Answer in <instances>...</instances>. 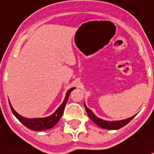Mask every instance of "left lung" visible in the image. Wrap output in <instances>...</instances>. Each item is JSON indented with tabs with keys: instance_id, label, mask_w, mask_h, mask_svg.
<instances>
[{
	"instance_id": "left-lung-1",
	"label": "left lung",
	"mask_w": 154,
	"mask_h": 154,
	"mask_svg": "<svg viewBox=\"0 0 154 154\" xmlns=\"http://www.w3.org/2000/svg\"><path fill=\"white\" fill-rule=\"evenodd\" d=\"M85 110H86L87 114H88V117L90 118L97 125H98L101 128L105 129H121L122 127L125 126V125L129 123L131 120L133 119V118L135 117V116H132V117L129 118V119H122V120H119V121H106V120L101 119L100 118L97 117L94 114L93 112H92L91 109H89L88 107L86 106L85 102Z\"/></svg>"
}]
</instances>
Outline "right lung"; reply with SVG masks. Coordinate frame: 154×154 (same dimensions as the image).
Returning a JSON list of instances; mask_svg holds the SVG:
<instances>
[{
  "mask_svg": "<svg viewBox=\"0 0 154 154\" xmlns=\"http://www.w3.org/2000/svg\"><path fill=\"white\" fill-rule=\"evenodd\" d=\"M74 89H75V88H72L66 91V96H65V98H64L62 104L60 105V107L57 110L55 111L54 113H53L51 116H47V117L33 118V119L23 117V116H21V115L18 114V112L13 109L12 105H11L10 101H9V105H10L11 109L12 111V113L14 114V116L27 128L35 131H42L45 130V129H49L53 128L58 122L60 119L62 117L63 114L64 108H65V105L67 102L69 94Z\"/></svg>",
  "mask_w": 154,
  "mask_h": 154,
  "instance_id": "1",
  "label": "right lung"
}]
</instances>
